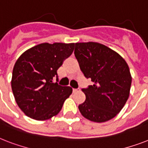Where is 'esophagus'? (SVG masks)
I'll list each match as a JSON object with an SVG mask.
<instances>
[{"mask_svg": "<svg viewBox=\"0 0 148 148\" xmlns=\"http://www.w3.org/2000/svg\"><path fill=\"white\" fill-rule=\"evenodd\" d=\"M79 90H80V89H73V93H76V92H77V91H79Z\"/></svg>", "mask_w": 148, "mask_h": 148, "instance_id": "obj_1", "label": "esophagus"}]
</instances>
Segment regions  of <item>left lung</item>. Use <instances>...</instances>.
<instances>
[{
	"label": "left lung",
	"mask_w": 148,
	"mask_h": 148,
	"mask_svg": "<svg viewBox=\"0 0 148 148\" xmlns=\"http://www.w3.org/2000/svg\"><path fill=\"white\" fill-rule=\"evenodd\" d=\"M74 55L84 76L94 83L82 89L86 99L78 106L81 114L97 123L114 118L130 95L132 77L127 62L116 51L97 42L76 43Z\"/></svg>",
	"instance_id": "obj_1"
}]
</instances>
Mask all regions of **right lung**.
I'll list each match as a JSON object with an SVG mask.
<instances>
[{
	"mask_svg": "<svg viewBox=\"0 0 148 148\" xmlns=\"http://www.w3.org/2000/svg\"><path fill=\"white\" fill-rule=\"evenodd\" d=\"M74 49V43H43L24 51L17 59L11 88L17 105L27 117L45 121L60 112L72 88L52 80L58 77L57 71Z\"/></svg>",
	"mask_w": 148,
	"mask_h": 148,
	"instance_id": "obj_1",
	"label": "right lung"
}]
</instances>
